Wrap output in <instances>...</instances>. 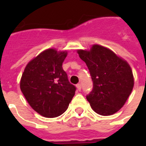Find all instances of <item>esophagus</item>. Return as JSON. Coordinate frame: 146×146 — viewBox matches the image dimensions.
I'll use <instances>...</instances> for the list:
<instances>
[{"mask_svg": "<svg viewBox=\"0 0 146 146\" xmlns=\"http://www.w3.org/2000/svg\"><path fill=\"white\" fill-rule=\"evenodd\" d=\"M76 88H77L78 91H80V90H81V84H80V83H78V84L76 85Z\"/></svg>", "mask_w": 146, "mask_h": 146, "instance_id": "obj_1", "label": "esophagus"}]
</instances>
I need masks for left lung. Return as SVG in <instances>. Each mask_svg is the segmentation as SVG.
Wrapping results in <instances>:
<instances>
[{
  "label": "left lung",
  "mask_w": 146,
  "mask_h": 146,
  "mask_svg": "<svg viewBox=\"0 0 146 146\" xmlns=\"http://www.w3.org/2000/svg\"><path fill=\"white\" fill-rule=\"evenodd\" d=\"M77 53L86 64L93 82V89L86 96L92 108L100 115L113 114L132 92L134 80L131 67L112 50L98 44Z\"/></svg>",
  "instance_id": "8db88e82"
}]
</instances>
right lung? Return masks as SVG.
<instances>
[{
	"label": "right lung",
	"mask_w": 146,
	"mask_h": 146,
	"mask_svg": "<svg viewBox=\"0 0 146 146\" xmlns=\"http://www.w3.org/2000/svg\"><path fill=\"white\" fill-rule=\"evenodd\" d=\"M67 52L49 48L26 65L20 89L32 108L40 115L52 118L64 113L75 95L62 64Z\"/></svg>",
	"instance_id": "1"
}]
</instances>
